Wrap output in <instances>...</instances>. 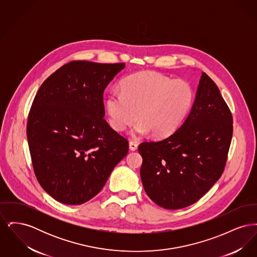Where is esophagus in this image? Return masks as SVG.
<instances>
[{"label":"esophagus","instance_id":"esophagus-1","mask_svg":"<svg viewBox=\"0 0 257 257\" xmlns=\"http://www.w3.org/2000/svg\"><path fill=\"white\" fill-rule=\"evenodd\" d=\"M129 148L131 151H136L138 149V144L136 142H130L129 143Z\"/></svg>","mask_w":257,"mask_h":257}]
</instances>
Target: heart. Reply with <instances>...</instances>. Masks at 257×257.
<instances>
[{"mask_svg": "<svg viewBox=\"0 0 257 257\" xmlns=\"http://www.w3.org/2000/svg\"><path fill=\"white\" fill-rule=\"evenodd\" d=\"M194 96L187 82L144 71L123 79L120 93L110 92L105 109L110 127L117 132H123L138 118L133 136L150 133L154 138H165L183 122Z\"/></svg>", "mask_w": 257, "mask_h": 257, "instance_id": "heart-1", "label": "heart"}]
</instances>
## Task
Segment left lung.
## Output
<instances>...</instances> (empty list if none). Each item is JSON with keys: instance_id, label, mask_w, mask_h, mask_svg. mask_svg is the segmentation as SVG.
Wrapping results in <instances>:
<instances>
[{"instance_id": "8db88e82", "label": "left lung", "mask_w": 257, "mask_h": 257, "mask_svg": "<svg viewBox=\"0 0 257 257\" xmlns=\"http://www.w3.org/2000/svg\"><path fill=\"white\" fill-rule=\"evenodd\" d=\"M232 124L219 87L203 72L192 109L180 127L163 140L139 147L141 178L150 199L175 210L204 196L224 170Z\"/></svg>"}]
</instances>
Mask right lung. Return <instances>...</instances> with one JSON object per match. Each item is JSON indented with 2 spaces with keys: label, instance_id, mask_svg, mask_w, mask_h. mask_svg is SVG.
<instances>
[{
  "label": "right lung",
  "instance_id": "right-lung-1",
  "mask_svg": "<svg viewBox=\"0 0 257 257\" xmlns=\"http://www.w3.org/2000/svg\"><path fill=\"white\" fill-rule=\"evenodd\" d=\"M125 63L75 61L43 82L34 99L27 138L34 171L59 202L96 196L127 155L128 142L104 119L103 93Z\"/></svg>",
  "mask_w": 257,
  "mask_h": 257
}]
</instances>
